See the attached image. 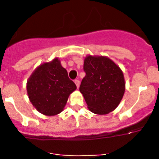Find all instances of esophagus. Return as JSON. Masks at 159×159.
Wrapping results in <instances>:
<instances>
[{"label": "esophagus", "instance_id": "1", "mask_svg": "<svg viewBox=\"0 0 159 159\" xmlns=\"http://www.w3.org/2000/svg\"><path fill=\"white\" fill-rule=\"evenodd\" d=\"M75 84H76L77 88L78 89V88H79V86H80V81H79V80H75Z\"/></svg>", "mask_w": 159, "mask_h": 159}]
</instances>
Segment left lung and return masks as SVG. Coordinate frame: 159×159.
<instances>
[{
    "label": "left lung",
    "mask_w": 159,
    "mask_h": 159,
    "mask_svg": "<svg viewBox=\"0 0 159 159\" xmlns=\"http://www.w3.org/2000/svg\"><path fill=\"white\" fill-rule=\"evenodd\" d=\"M85 77L79 90L88 108L97 115H106L118 107L125 91L121 68L105 56L89 55L84 58Z\"/></svg>",
    "instance_id": "obj_1"
}]
</instances>
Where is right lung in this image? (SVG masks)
Here are the masks:
<instances>
[{
    "mask_svg": "<svg viewBox=\"0 0 159 159\" xmlns=\"http://www.w3.org/2000/svg\"><path fill=\"white\" fill-rule=\"evenodd\" d=\"M76 89L57 57L39 65L27 81L30 102L37 111L47 116L61 113Z\"/></svg>",
    "mask_w": 159,
    "mask_h": 159,
    "instance_id": "obj_1",
    "label": "right lung"
}]
</instances>
